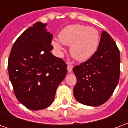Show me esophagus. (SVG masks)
<instances>
[{
    "label": "esophagus",
    "instance_id": "obj_1",
    "mask_svg": "<svg viewBox=\"0 0 128 128\" xmlns=\"http://www.w3.org/2000/svg\"><path fill=\"white\" fill-rule=\"evenodd\" d=\"M72 68H73V66L72 64H68V66H67V70H68V72H71L72 70Z\"/></svg>",
    "mask_w": 128,
    "mask_h": 128
}]
</instances>
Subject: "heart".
I'll return each mask as SVG.
<instances>
[{
  "mask_svg": "<svg viewBox=\"0 0 128 128\" xmlns=\"http://www.w3.org/2000/svg\"><path fill=\"white\" fill-rule=\"evenodd\" d=\"M59 40L63 44L70 45V53L72 58L84 61L90 58L97 49L99 35L92 27L75 24L66 26L59 34ZM52 44L56 50H63L61 43L58 40H53Z\"/></svg>",
  "mask_w": 128,
  "mask_h": 128,
  "instance_id": "obj_1",
  "label": "heart"
}]
</instances>
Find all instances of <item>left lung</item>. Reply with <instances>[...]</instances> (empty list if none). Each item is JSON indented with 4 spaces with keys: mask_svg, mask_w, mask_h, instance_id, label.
Here are the masks:
<instances>
[{
    "mask_svg": "<svg viewBox=\"0 0 128 128\" xmlns=\"http://www.w3.org/2000/svg\"><path fill=\"white\" fill-rule=\"evenodd\" d=\"M77 83L73 94L78 102L98 106L107 102L118 84L120 52L112 38L103 31L98 48L90 58L73 68Z\"/></svg>",
    "mask_w": 128,
    "mask_h": 128,
    "instance_id": "8db88e82",
    "label": "left lung"
}]
</instances>
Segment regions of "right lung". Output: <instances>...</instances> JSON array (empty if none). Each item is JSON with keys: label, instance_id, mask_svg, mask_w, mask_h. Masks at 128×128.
<instances>
[{"label": "right lung", "instance_id": "obj_1", "mask_svg": "<svg viewBox=\"0 0 128 128\" xmlns=\"http://www.w3.org/2000/svg\"><path fill=\"white\" fill-rule=\"evenodd\" d=\"M46 26L38 22L25 30L14 42L8 60L9 76L16 96L32 110L51 105L67 72L66 64L50 52L53 34Z\"/></svg>", "mask_w": 128, "mask_h": 128}]
</instances>
